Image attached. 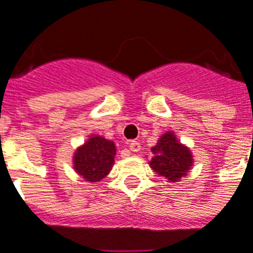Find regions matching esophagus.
I'll use <instances>...</instances> for the list:
<instances>
[{
  "instance_id": "esophagus-1",
  "label": "esophagus",
  "mask_w": 253,
  "mask_h": 253,
  "mask_svg": "<svg viewBox=\"0 0 253 253\" xmlns=\"http://www.w3.org/2000/svg\"><path fill=\"white\" fill-rule=\"evenodd\" d=\"M129 151L130 152H138L140 151V142L138 141H130L129 142Z\"/></svg>"
}]
</instances>
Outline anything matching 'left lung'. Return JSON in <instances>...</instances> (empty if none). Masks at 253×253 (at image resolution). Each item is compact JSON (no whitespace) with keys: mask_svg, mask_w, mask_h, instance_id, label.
Listing matches in <instances>:
<instances>
[{"mask_svg":"<svg viewBox=\"0 0 253 253\" xmlns=\"http://www.w3.org/2000/svg\"><path fill=\"white\" fill-rule=\"evenodd\" d=\"M153 157L149 161L156 173L177 183L189 172L193 165V156L189 148L178 141L173 132H167L152 148Z\"/></svg>","mask_w":253,"mask_h":253,"instance_id":"obj_1","label":"left lung"}]
</instances>
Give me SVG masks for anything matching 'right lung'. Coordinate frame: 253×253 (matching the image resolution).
I'll list each match as a JSON object with an SVG mask.
<instances>
[{
    "label": "right lung",
    "mask_w": 253,
    "mask_h": 253,
    "mask_svg": "<svg viewBox=\"0 0 253 253\" xmlns=\"http://www.w3.org/2000/svg\"><path fill=\"white\" fill-rule=\"evenodd\" d=\"M116 145L111 140L93 134L76 149L73 168L89 183H97L109 173L115 164Z\"/></svg>",
    "instance_id": "obj_1"
}]
</instances>
